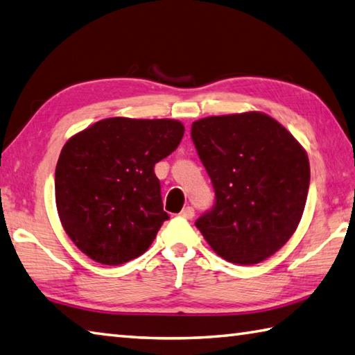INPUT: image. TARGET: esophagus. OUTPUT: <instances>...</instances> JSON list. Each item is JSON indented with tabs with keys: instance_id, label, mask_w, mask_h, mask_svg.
Returning <instances> with one entry per match:
<instances>
[{
	"instance_id": "esophagus-1",
	"label": "esophagus",
	"mask_w": 355,
	"mask_h": 355,
	"mask_svg": "<svg viewBox=\"0 0 355 355\" xmlns=\"http://www.w3.org/2000/svg\"><path fill=\"white\" fill-rule=\"evenodd\" d=\"M193 216H195V209H193V207H185V209L180 211V218L191 219Z\"/></svg>"
}]
</instances>
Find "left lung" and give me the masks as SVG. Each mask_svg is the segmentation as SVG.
Wrapping results in <instances>:
<instances>
[{
    "label": "left lung",
    "instance_id": "8db88e82",
    "mask_svg": "<svg viewBox=\"0 0 355 355\" xmlns=\"http://www.w3.org/2000/svg\"><path fill=\"white\" fill-rule=\"evenodd\" d=\"M191 139L216 202L196 227L220 258L250 266L272 257L302 220L309 159L298 140L264 112L211 116Z\"/></svg>",
    "mask_w": 355,
    "mask_h": 355
}]
</instances>
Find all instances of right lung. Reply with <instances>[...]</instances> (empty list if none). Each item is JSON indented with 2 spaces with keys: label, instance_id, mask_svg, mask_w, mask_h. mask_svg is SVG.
Listing matches in <instances>:
<instances>
[{
  "label": "right lung",
  "instance_id": "obj_1",
  "mask_svg": "<svg viewBox=\"0 0 355 355\" xmlns=\"http://www.w3.org/2000/svg\"><path fill=\"white\" fill-rule=\"evenodd\" d=\"M173 119L110 117L64 144L55 202L64 232L86 257L117 266L142 255L168 219L155 165L178 148Z\"/></svg>",
  "mask_w": 355,
  "mask_h": 355
}]
</instances>
